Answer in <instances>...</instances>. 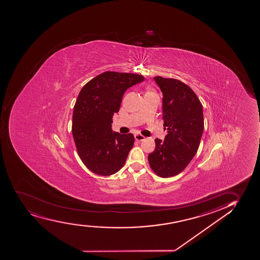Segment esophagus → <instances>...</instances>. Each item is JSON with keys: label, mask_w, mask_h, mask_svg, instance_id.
Wrapping results in <instances>:
<instances>
[{"label": "esophagus", "mask_w": 260, "mask_h": 260, "mask_svg": "<svg viewBox=\"0 0 260 260\" xmlns=\"http://www.w3.org/2000/svg\"><path fill=\"white\" fill-rule=\"evenodd\" d=\"M135 141H143L145 140V137L143 135H135Z\"/></svg>", "instance_id": "1"}]
</instances>
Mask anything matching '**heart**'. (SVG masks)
Masks as SVG:
<instances>
[{"label": "heart", "mask_w": 260, "mask_h": 260, "mask_svg": "<svg viewBox=\"0 0 260 260\" xmlns=\"http://www.w3.org/2000/svg\"><path fill=\"white\" fill-rule=\"evenodd\" d=\"M148 92H152V91H148Z\"/></svg>", "instance_id": "heart-1"}]
</instances>
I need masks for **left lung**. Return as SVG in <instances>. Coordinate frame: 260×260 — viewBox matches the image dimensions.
Here are the masks:
<instances>
[{
  "label": "left lung",
  "instance_id": "left-lung-1",
  "mask_svg": "<svg viewBox=\"0 0 260 260\" xmlns=\"http://www.w3.org/2000/svg\"><path fill=\"white\" fill-rule=\"evenodd\" d=\"M163 93L165 141L155 140V150L148 155L152 170L161 178L175 176L196 154L204 130L203 108L191 87L182 81L154 77Z\"/></svg>",
  "mask_w": 260,
  "mask_h": 260
}]
</instances>
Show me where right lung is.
<instances>
[{"instance_id":"obj_1","label":"right lung","mask_w":260,"mask_h":260,"mask_svg":"<svg viewBox=\"0 0 260 260\" xmlns=\"http://www.w3.org/2000/svg\"><path fill=\"white\" fill-rule=\"evenodd\" d=\"M141 75L107 71L88 81L75 102L72 134L78 154L91 172L109 176L125 165L135 143L132 134L112 131L125 90L144 81Z\"/></svg>"}]
</instances>
